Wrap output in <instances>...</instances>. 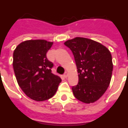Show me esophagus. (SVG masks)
<instances>
[{
  "label": "esophagus",
  "instance_id": "34e87169",
  "mask_svg": "<svg viewBox=\"0 0 128 128\" xmlns=\"http://www.w3.org/2000/svg\"><path fill=\"white\" fill-rule=\"evenodd\" d=\"M68 76V72H66L65 74H64V77H65V78H67Z\"/></svg>",
  "mask_w": 128,
  "mask_h": 128
}]
</instances>
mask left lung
<instances>
[{"label": "left lung", "instance_id": "1", "mask_svg": "<svg viewBox=\"0 0 128 128\" xmlns=\"http://www.w3.org/2000/svg\"><path fill=\"white\" fill-rule=\"evenodd\" d=\"M64 44L72 51L77 66L79 82L72 87L74 96L84 104L95 102L110 84L113 69L110 51L85 38L76 37Z\"/></svg>", "mask_w": 128, "mask_h": 128}]
</instances>
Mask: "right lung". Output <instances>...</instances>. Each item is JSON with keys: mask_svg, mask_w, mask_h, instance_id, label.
Returning a JSON list of instances; mask_svg holds the SVG:
<instances>
[{"mask_svg": "<svg viewBox=\"0 0 128 128\" xmlns=\"http://www.w3.org/2000/svg\"><path fill=\"white\" fill-rule=\"evenodd\" d=\"M52 44L45 40H30L20 43L14 51L13 67L18 84L36 102L52 98L62 81L51 72L53 64L46 56Z\"/></svg>", "mask_w": 128, "mask_h": 128, "instance_id": "1", "label": "right lung"}]
</instances>
